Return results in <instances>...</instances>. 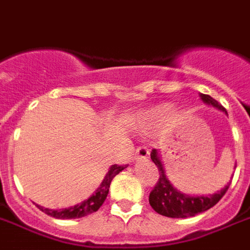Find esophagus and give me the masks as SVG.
<instances>
[{
	"label": "esophagus",
	"instance_id": "1",
	"mask_svg": "<svg viewBox=\"0 0 250 250\" xmlns=\"http://www.w3.org/2000/svg\"><path fill=\"white\" fill-rule=\"evenodd\" d=\"M149 156V148L147 146H139L136 148V152H135V159L138 160H144Z\"/></svg>",
	"mask_w": 250,
	"mask_h": 250
}]
</instances>
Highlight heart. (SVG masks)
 I'll return each mask as SVG.
<instances>
[{
  "label": "heart",
  "instance_id": "b5f03b06",
  "mask_svg": "<svg viewBox=\"0 0 250 250\" xmlns=\"http://www.w3.org/2000/svg\"><path fill=\"white\" fill-rule=\"evenodd\" d=\"M163 115H166V110H163V108H160V110L152 112L149 118H151V119H152V120H158V119H160V118H163Z\"/></svg>",
  "mask_w": 250,
  "mask_h": 250
}]
</instances>
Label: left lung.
Returning <instances> with one entry per match:
<instances>
[{
    "label": "left lung",
    "mask_w": 250,
    "mask_h": 250,
    "mask_svg": "<svg viewBox=\"0 0 250 250\" xmlns=\"http://www.w3.org/2000/svg\"><path fill=\"white\" fill-rule=\"evenodd\" d=\"M200 97L205 103L217 107L219 110L224 111L227 114V110L216 99L207 94H201ZM151 159L159 169V179L149 193V204L159 214L173 217V219H184V217L196 216L197 213L205 212L212 208L213 205L217 204L221 200V197L225 195V192L228 191L229 184L225 186V188H223L220 192H216L210 196L184 195L182 192L177 191L176 188H173V186L167 179L156 149H152Z\"/></svg>",
    "instance_id": "1"
}]
</instances>
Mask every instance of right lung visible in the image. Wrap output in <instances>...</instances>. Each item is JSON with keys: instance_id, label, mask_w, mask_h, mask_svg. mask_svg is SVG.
Listing matches in <instances>:
<instances>
[{"instance_id": "obj_1", "label": "right lung", "mask_w": 250, "mask_h": 250, "mask_svg": "<svg viewBox=\"0 0 250 250\" xmlns=\"http://www.w3.org/2000/svg\"><path fill=\"white\" fill-rule=\"evenodd\" d=\"M127 166H119V164H114L112 167L110 168V171L106 175V177L103 179V182L99 186L97 191L92 193V196H90L87 200L82 201L81 204H77L71 207V208H64V209H49V208H43L41 205H37L43 213L49 214L51 217H55V219H79V217H83V216H87L90 213H94L97 212L99 208L102 207V204L106 200L107 195H108V189H110V184L112 182V179L119 173L120 171H123Z\"/></svg>"}]
</instances>
